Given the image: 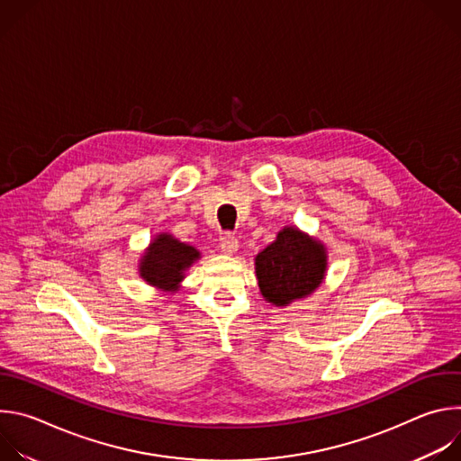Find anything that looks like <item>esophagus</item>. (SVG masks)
<instances>
[{
  "label": "esophagus",
  "instance_id": "esophagus-1",
  "mask_svg": "<svg viewBox=\"0 0 461 461\" xmlns=\"http://www.w3.org/2000/svg\"><path fill=\"white\" fill-rule=\"evenodd\" d=\"M219 246H221V249H222L224 253L233 255V253L239 249V240L235 239V235H231V233H224V235L221 237Z\"/></svg>",
  "mask_w": 461,
  "mask_h": 461
}]
</instances>
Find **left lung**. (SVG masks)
Instances as JSON below:
<instances>
[{
	"mask_svg": "<svg viewBox=\"0 0 461 461\" xmlns=\"http://www.w3.org/2000/svg\"><path fill=\"white\" fill-rule=\"evenodd\" d=\"M324 270L322 244L295 228H285L276 242L255 258L260 294L276 306H286L310 295L321 285Z\"/></svg>",
	"mask_w": 461,
	"mask_h": 461,
	"instance_id": "obj_1",
	"label": "left lung"
}]
</instances>
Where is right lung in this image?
<instances>
[{
  "label": "right lung",
  "mask_w": 461,
  "mask_h": 461,
  "mask_svg": "<svg viewBox=\"0 0 461 461\" xmlns=\"http://www.w3.org/2000/svg\"><path fill=\"white\" fill-rule=\"evenodd\" d=\"M201 257L193 246H187L167 233L158 235L140 262V277L157 288L167 292L178 290L185 268Z\"/></svg>",
  "instance_id": "add662e5"
}]
</instances>
